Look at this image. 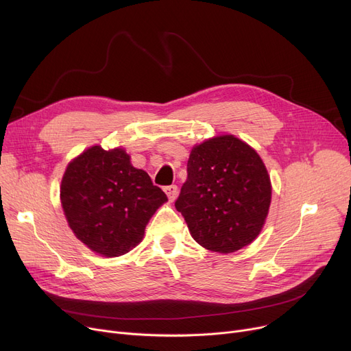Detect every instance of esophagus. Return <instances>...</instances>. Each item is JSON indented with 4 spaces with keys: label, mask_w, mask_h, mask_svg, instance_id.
<instances>
[{
    "label": "esophagus",
    "mask_w": 351,
    "mask_h": 351,
    "mask_svg": "<svg viewBox=\"0 0 351 351\" xmlns=\"http://www.w3.org/2000/svg\"><path fill=\"white\" fill-rule=\"evenodd\" d=\"M164 191H166L170 201H174L177 198V194H178L177 185H167V187H164Z\"/></svg>",
    "instance_id": "34e87169"
}]
</instances>
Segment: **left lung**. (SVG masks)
Instances as JSON below:
<instances>
[{"label": "left lung", "mask_w": 351, "mask_h": 351, "mask_svg": "<svg viewBox=\"0 0 351 351\" xmlns=\"http://www.w3.org/2000/svg\"><path fill=\"white\" fill-rule=\"evenodd\" d=\"M176 208L204 248L230 254L250 245L267 217L272 185L259 154L232 134L193 147Z\"/></svg>", "instance_id": "obj_1"}]
</instances>
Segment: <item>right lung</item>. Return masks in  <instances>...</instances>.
Returning a JSON list of instances; mask_svg holds the SVG:
<instances>
[{
    "instance_id": "right-lung-1",
    "label": "right lung",
    "mask_w": 351,
    "mask_h": 351,
    "mask_svg": "<svg viewBox=\"0 0 351 351\" xmlns=\"http://www.w3.org/2000/svg\"><path fill=\"white\" fill-rule=\"evenodd\" d=\"M167 195L130 162L125 149L93 146L73 158L60 184V202L75 237L93 252L113 258L143 239Z\"/></svg>"
}]
</instances>
